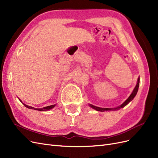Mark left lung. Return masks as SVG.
Wrapping results in <instances>:
<instances>
[{
	"label": "left lung",
	"instance_id": "obj_1",
	"mask_svg": "<svg viewBox=\"0 0 158 158\" xmlns=\"http://www.w3.org/2000/svg\"><path fill=\"white\" fill-rule=\"evenodd\" d=\"M139 84H140V77L138 78V80H137V83L136 85L135 86V89H133V92L131 94V95L129 96V98H127L124 102L121 104L119 106L116 107V108H100V107H97V106H95L94 105L92 104H89V106L91 108H93L96 111H115V110H118L120 108H123L125 106H127L128 104L131 101H132L133 100V98L135 97V96L138 92V90H139Z\"/></svg>",
	"mask_w": 158,
	"mask_h": 158
}]
</instances>
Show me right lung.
Returning a JSON list of instances; mask_svg holds the SVG:
<instances>
[{
    "label": "right lung",
    "instance_id": "add662e5",
    "mask_svg": "<svg viewBox=\"0 0 158 158\" xmlns=\"http://www.w3.org/2000/svg\"><path fill=\"white\" fill-rule=\"evenodd\" d=\"M19 100V101L21 102L26 107V108H29V109H32V110H38V111H49L50 110H51V109H52V108H54V107L56 106V104H54V105H51V106H47V107H44V108H33V107H32V106H28V105H26V104H25L24 103H23L22 102V100H20L19 98H18Z\"/></svg>",
    "mask_w": 158,
    "mask_h": 158
}]
</instances>
